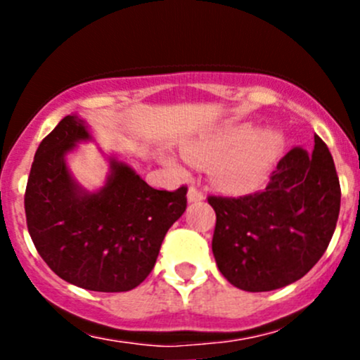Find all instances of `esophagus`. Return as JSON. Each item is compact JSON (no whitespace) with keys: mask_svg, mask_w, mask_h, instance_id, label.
<instances>
[{"mask_svg":"<svg viewBox=\"0 0 360 360\" xmlns=\"http://www.w3.org/2000/svg\"><path fill=\"white\" fill-rule=\"evenodd\" d=\"M203 198H205V195H203L202 191H198L197 188H190V190H188V202H202Z\"/></svg>","mask_w":360,"mask_h":360,"instance_id":"34e87169","label":"esophagus"}]
</instances>
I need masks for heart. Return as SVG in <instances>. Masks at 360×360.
<instances>
[{
    "label": "heart",
    "mask_w": 360,
    "mask_h": 360,
    "mask_svg": "<svg viewBox=\"0 0 360 360\" xmlns=\"http://www.w3.org/2000/svg\"><path fill=\"white\" fill-rule=\"evenodd\" d=\"M281 148L275 130L256 132L250 123L230 125L205 134L184 146V157L197 167H210L214 181L233 193H245L257 186ZM177 167L174 160H167Z\"/></svg>",
    "instance_id": "heart-1"
}]
</instances>
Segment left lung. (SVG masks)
<instances>
[{"label":"left lung","instance_id":"8db88e82","mask_svg":"<svg viewBox=\"0 0 360 360\" xmlns=\"http://www.w3.org/2000/svg\"><path fill=\"white\" fill-rule=\"evenodd\" d=\"M340 202V181L324 141L315 136L310 153L294 146L263 190L240 198L209 197L216 210L217 268L231 285L249 292L300 281L328 249Z\"/></svg>","mask_w":360,"mask_h":360}]
</instances>
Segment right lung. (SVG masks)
I'll use <instances>...</instances> for the list:
<instances>
[{
	"instance_id": "obj_1",
	"label": "right lung",
	"mask_w": 360,
	"mask_h": 360,
	"mask_svg": "<svg viewBox=\"0 0 360 360\" xmlns=\"http://www.w3.org/2000/svg\"><path fill=\"white\" fill-rule=\"evenodd\" d=\"M94 141L68 115L39 143L25 188V219L34 248L53 274L78 288L125 292L153 270L165 233L186 210V186L155 190L129 163L110 157L103 186L89 191L66 157Z\"/></svg>"
}]
</instances>
